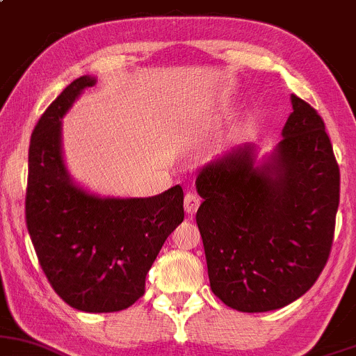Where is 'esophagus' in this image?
<instances>
[{
  "label": "esophagus",
  "mask_w": 356,
  "mask_h": 356,
  "mask_svg": "<svg viewBox=\"0 0 356 356\" xmlns=\"http://www.w3.org/2000/svg\"><path fill=\"white\" fill-rule=\"evenodd\" d=\"M198 205H200V197H198L197 193L190 192L185 195V210L188 213H193L195 210L198 209Z\"/></svg>",
  "instance_id": "1"
}]
</instances>
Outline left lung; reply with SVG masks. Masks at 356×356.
<instances>
[{
	"mask_svg": "<svg viewBox=\"0 0 356 356\" xmlns=\"http://www.w3.org/2000/svg\"><path fill=\"white\" fill-rule=\"evenodd\" d=\"M282 140L258 159L246 143L197 175V224L212 292L241 312L289 305L317 280L330 256L339 168L323 118L292 95Z\"/></svg>",
	"mask_w": 356,
	"mask_h": 356,
	"instance_id": "obj_1",
	"label": "left lung"
}]
</instances>
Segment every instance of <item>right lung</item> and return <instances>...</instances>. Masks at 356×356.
<instances>
[{
	"label": "right lung",
	"instance_id": "add662e5",
	"mask_svg": "<svg viewBox=\"0 0 356 356\" xmlns=\"http://www.w3.org/2000/svg\"><path fill=\"white\" fill-rule=\"evenodd\" d=\"M95 76L74 79L32 132L25 217L52 289L83 312H117L144 293L146 275L168 236L183 222L177 185L149 198L103 197L71 178L63 154V118Z\"/></svg>",
	"mask_w": 356,
	"mask_h": 356
}]
</instances>
